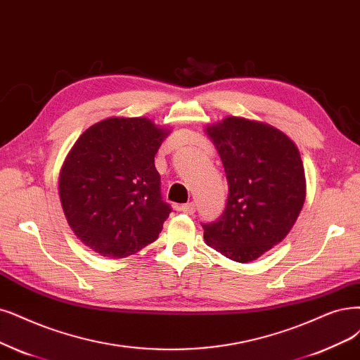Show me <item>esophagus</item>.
<instances>
[{"label":"esophagus","mask_w":360,"mask_h":360,"mask_svg":"<svg viewBox=\"0 0 360 360\" xmlns=\"http://www.w3.org/2000/svg\"><path fill=\"white\" fill-rule=\"evenodd\" d=\"M179 210L184 212V214H187V215H194L195 205H194L193 202H190V203H187V205H182V206L179 207Z\"/></svg>","instance_id":"34e87169"}]
</instances>
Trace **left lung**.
I'll return each mask as SVG.
<instances>
[{
    "instance_id": "left-lung-1",
    "label": "left lung",
    "mask_w": 360,
    "mask_h": 360,
    "mask_svg": "<svg viewBox=\"0 0 360 360\" xmlns=\"http://www.w3.org/2000/svg\"><path fill=\"white\" fill-rule=\"evenodd\" d=\"M222 160L229 197L222 215L202 224L207 246L249 262L282 242L305 198L300 153L285 133L246 118L227 117L207 127Z\"/></svg>"
}]
</instances>
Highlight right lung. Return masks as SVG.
<instances>
[{"instance_id": "1", "label": "right lung", "mask_w": 360, "mask_h": 360, "mask_svg": "<svg viewBox=\"0 0 360 360\" xmlns=\"http://www.w3.org/2000/svg\"><path fill=\"white\" fill-rule=\"evenodd\" d=\"M166 135L148 118L112 117L89 127L66 157L59 181L65 217L99 255L126 258L162 233L172 207L154 157Z\"/></svg>"}]
</instances>
